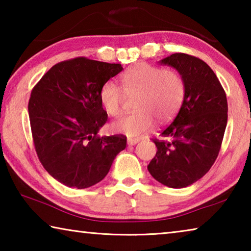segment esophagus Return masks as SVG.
<instances>
[{
  "label": "esophagus",
  "mask_w": 251,
  "mask_h": 251,
  "mask_svg": "<svg viewBox=\"0 0 251 251\" xmlns=\"http://www.w3.org/2000/svg\"><path fill=\"white\" fill-rule=\"evenodd\" d=\"M138 142H139V138H128L127 144H128V145H136Z\"/></svg>",
  "instance_id": "34e87169"
}]
</instances>
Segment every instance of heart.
<instances>
[{
    "mask_svg": "<svg viewBox=\"0 0 251 251\" xmlns=\"http://www.w3.org/2000/svg\"><path fill=\"white\" fill-rule=\"evenodd\" d=\"M122 87L107 80L100 90V101L109 116L122 113L126 95H136L135 112L114 122L112 128L117 133L135 136L147 130L154 123H167L179 112L186 97V82L179 72L142 63L121 76Z\"/></svg>",
    "mask_w": 251,
    "mask_h": 251,
    "instance_id": "1",
    "label": "heart"
}]
</instances>
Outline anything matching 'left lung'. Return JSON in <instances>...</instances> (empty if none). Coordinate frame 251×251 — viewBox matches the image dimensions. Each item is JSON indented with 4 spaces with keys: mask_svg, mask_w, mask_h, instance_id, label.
I'll return each mask as SVG.
<instances>
[{
    "mask_svg": "<svg viewBox=\"0 0 251 251\" xmlns=\"http://www.w3.org/2000/svg\"><path fill=\"white\" fill-rule=\"evenodd\" d=\"M186 82V97L174 122L152 138L157 147L148 172L172 188H184L208 173L217 159L227 126V97L217 76L202 59L175 53L161 59Z\"/></svg>",
    "mask_w": 251,
    "mask_h": 251,
    "instance_id": "obj_1",
    "label": "left lung"
}]
</instances>
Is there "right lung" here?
Segmentation results:
<instances>
[{"label": "right lung", "instance_id": "obj_1", "mask_svg": "<svg viewBox=\"0 0 251 251\" xmlns=\"http://www.w3.org/2000/svg\"><path fill=\"white\" fill-rule=\"evenodd\" d=\"M123 71L121 64L75 57L59 62L31 92L28 116L37 157L62 184L83 189L107 175L124 135L100 136L107 122L100 90Z\"/></svg>", "mask_w": 251, "mask_h": 251}]
</instances>
